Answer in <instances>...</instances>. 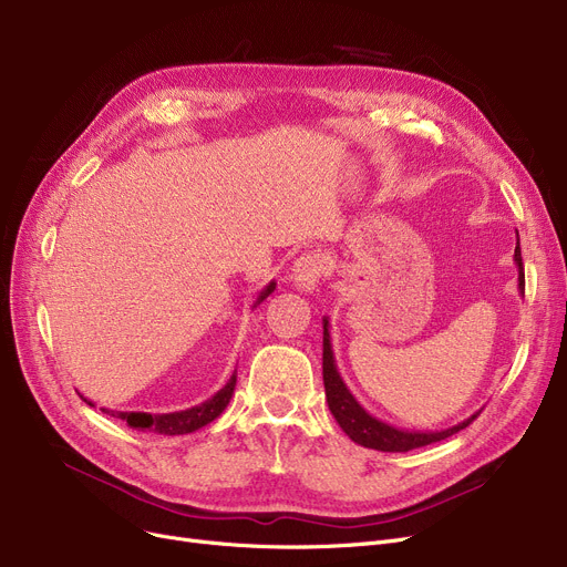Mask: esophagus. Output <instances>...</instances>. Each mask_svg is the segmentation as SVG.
Here are the masks:
<instances>
[{"mask_svg": "<svg viewBox=\"0 0 567 567\" xmlns=\"http://www.w3.org/2000/svg\"><path fill=\"white\" fill-rule=\"evenodd\" d=\"M323 268H326V261L319 252H306L293 261L289 280L296 289L312 293L317 289L321 276H323Z\"/></svg>", "mask_w": 567, "mask_h": 567, "instance_id": "1", "label": "esophagus"}]
</instances>
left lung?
<instances>
[{
  "label": "left lung",
  "instance_id": "1",
  "mask_svg": "<svg viewBox=\"0 0 567 567\" xmlns=\"http://www.w3.org/2000/svg\"><path fill=\"white\" fill-rule=\"evenodd\" d=\"M515 264L519 268V291L524 293V264H522V248H519V234H517V248H515ZM323 389H326V402H329V409L333 413V419L342 427V432L359 445H365V449L381 451V453H406L413 449H423V445L436 443L441 439H449L457 434L460 430L468 427L478 413H473L471 419L449 427L441 432H406L398 430L393 425H385L374 415H370L355 398L349 393L347 383L342 381L338 365H336V355H333V344H331V333H329V319L323 317Z\"/></svg>",
  "mask_w": 567,
  "mask_h": 567
}]
</instances>
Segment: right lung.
Listing matches in <instances>:
<instances>
[{"label":"right lung","mask_w":567,"mask_h":567,"mask_svg":"<svg viewBox=\"0 0 567 567\" xmlns=\"http://www.w3.org/2000/svg\"><path fill=\"white\" fill-rule=\"evenodd\" d=\"M276 289V282H268L255 301V308L266 299L268 293ZM236 389V372L229 377V381L223 385V389L208 398L206 402L190 406L186 411H172V413H146V411H110V409H101L103 413L114 415V419H122L128 423V427L133 430H142V432H156V434H190L204 425H208L212 421H216L218 415L225 411V406L229 404L231 395ZM82 398V395H80ZM89 406H94L86 398H82Z\"/></svg>","instance_id":"obj_1"}]
</instances>
